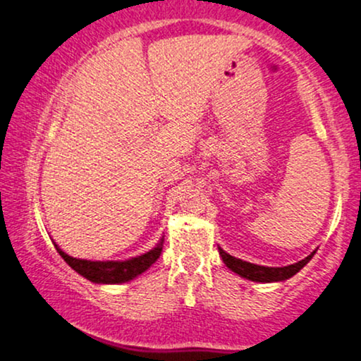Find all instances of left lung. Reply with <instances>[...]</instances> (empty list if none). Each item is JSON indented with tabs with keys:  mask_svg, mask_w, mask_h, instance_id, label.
I'll return each mask as SVG.
<instances>
[{
	"mask_svg": "<svg viewBox=\"0 0 361 361\" xmlns=\"http://www.w3.org/2000/svg\"><path fill=\"white\" fill-rule=\"evenodd\" d=\"M219 252L220 255H222L225 266L240 277H245V279L255 281V282H277V281H286L289 279V277H293L294 274H298V272L312 259V255H314L316 250L311 252L306 259L299 260V262L290 264V266H286V267H266V266H257V264L245 262V260L242 259L232 257V255L227 254L224 249H220V247H219Z\"/></svg>",
	"mask_w": 361,
	"mask_h": 361,
	"instance_id": "1",
	"label": "left lung"
}]
</instances>
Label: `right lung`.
<instances>
[{"instance_id":"add662e5","label":"right lung","mask_w":361,"mask_h":361,"mask_svg":"<svg viewBox=\"0 0 361 361\" xmlns=\"http://www.w3.org/2000/svg\"><path fill=\"white\" fill-rule=\"evenodd\" d=\"M55 249L73 271L79 272L90 282H95V284H123V282L134 279L153 266L161 255L163 238L153 250L128 260H106V262H102V260L75 259L65 254L59 245H55Z\"/></svg>"}]
</instances>
